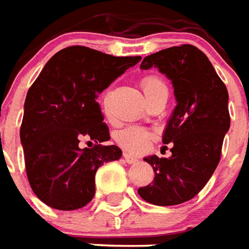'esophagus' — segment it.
<instances>
[{"label":"esophagus","instance_id":"34e87169","mask_svg":"<svg viewBox=\"0 0 249 249\" xmlns=\"http://www.w3.org/2000/svg\"><path fill=\"white\" fill-rule=\"evenodd\" d=\"M123 157H124V160L128 162V163H134V162L139 161L137 158L133 157V156H132V154H129V153H124V154H123Z\"/></svg>","mask_w":249,"mask_h":249}]
</instances>
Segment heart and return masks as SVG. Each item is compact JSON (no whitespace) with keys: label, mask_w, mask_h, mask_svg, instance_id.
Instances as JSON below:
<instances>
[{"label":"heart","mask_w":249,"mask_h":249,"mask_svg":"<svg viewBox=\"0 0 249 249\" xmlns=\"http://www.w3.org/2000/svg\"><path fill=\"white\" fill-rule=\"evenodd\" d=\"M141 86H142V89L148 97V100H150L154 95H157L158 92L167 91L163 79L158 75H154V73L145 75L141 79ZM153 137H154V134L150 130L139 128V126H128V128H125L116 134V141L123 148L128 149L130 152L139 153L146 149L148 143L152 141Z\"/></svg>","instance_id":"heart-1"}]
</instances>
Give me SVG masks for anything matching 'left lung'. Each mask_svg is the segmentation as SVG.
Wrapping results in <instances>:
<instances>
[{
  "mask_svg": "<svg viewBox=\"0 0 249 249\" xmlns=\"http://www.w3.org/2000/svg\"><path fill=\"white\" fill-rule=\"evenodd\" d=\"M157 67L170 79L177 107L163 133L173 143L171 157H145L154 179L140 187L143 200L174 206L194 198L218 166L224 134L230 129L228 92L209 58L193 45L161 50L145 56L142 70Z\"/></svg>",
  "mask_w": 249,
  "mask_h": 249,
  "instance_id": "left-lung-1",
  "label": "left lung"
}]
</instances>
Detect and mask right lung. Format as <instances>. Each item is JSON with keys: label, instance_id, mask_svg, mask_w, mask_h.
I'll return each mask as SVG.
<instances>
[{"label": "right lung", "instance_id": "1", "mask_svg": "<svg viewBox=\"0 0 249 249\" xmlns=\"http://www.w3.org/2000/svg\"><path fill=\"white\" fill-rule=\"evenodd\" d=\"M141 56H113L70 46L50 59L27 92L21 124L25 166L34 194L50 207L72 211L95 195L97 169L121 157L96 101ZM86 139L92 148L82 149Z\"/></svg>", "mask_w": 249, "mask_h": 249}]
</instances>
